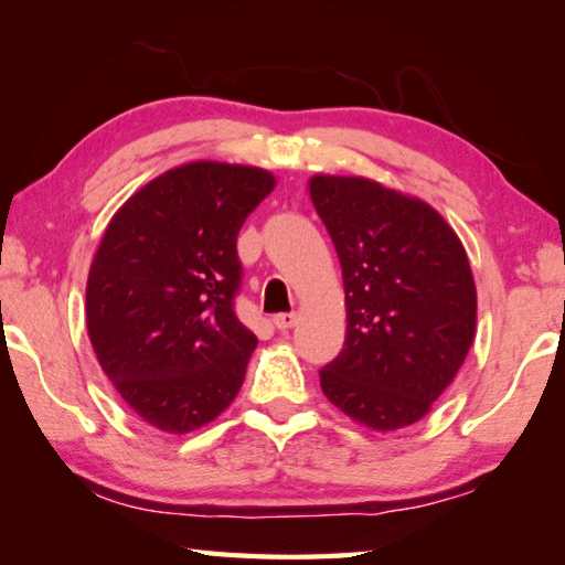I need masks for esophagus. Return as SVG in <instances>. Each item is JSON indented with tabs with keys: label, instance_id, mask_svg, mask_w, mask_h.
Returning a JSON list of instances; mask_svg holds the SVG:
<instances>
[{
	"label": "esophagus",
	"instance_id": "34e87169",
	"mask_svg": "<svg viewBox=\"0 0 565 565\" xmlns=\"http://www.w3.org/2000/svg\"><path fill=\"white\" fill-rule=\"evenodd\" d=\"M296 323V313L294 311H286V313H276L274 317V327L279 331H289Z\"/></svg>",
	"mask_w": 565,
	"mask_h": 565
}]
</instances>
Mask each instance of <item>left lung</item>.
<instances>
[{
  "label": "left lung",
  "mask_w": 565,
  "mask_h": 565,
  "mask_svg": "<svg viewBox=\"0 0 565 565\" xmlns=\"http://www.w3.org/2000/svg\"><path fill=\"white\" fill-rule=\"evenodd\" d=\"M309 191L347 289V341L319 371L323 396L376 431L416 424L473 343L463 244L436 209L371 179L313 177Z\"/></svg>",
  "instance_id": "left-lung-1"
}]
</instances>
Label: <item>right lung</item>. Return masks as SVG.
Wrapping results in <instances>:
<instances>
[{
  "instance_id": "obj_1",
  "label": "right lung",
  "mask_w": 565,
  "mask_h": 565,
  "mask_svg": "<svg viewBox=\"0 0 565 565\" xmlns=\"http://www.w3.org/2000/svg\"><path fill=\"white\" fill-rule=\"evenodd\" d=\"M271 189L264 169L194 161L139 189L102 236L87 281L92 347L159 431L209 424L244 384L256 337L234 309L236 236Z\"/></svg>"
}]
</instances>
